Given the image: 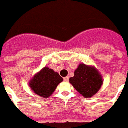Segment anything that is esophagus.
I'll list each match as a JSON object with an SVG mask.
<instances>
[{
  "instance_id": "esophagus-1",
  "label": "esophagus",
  "mask_w": 128,
  "mask_h": 128,
  "mask_svg": "<svg viewBox=\"0 0 128 128\" xmlns=\"http://www.w3.org/2000/svg\"><path fill=\"white\" fill-rule=\"evenodd\" d=\"M68 80H69L68 76H65V77H64V80L65 81V82H68Z\"/></svg>"
}]
</instances>
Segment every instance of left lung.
Wrapping results in <instances>:
<instances>
[{
    "mask_svg": "<svg viewBox=\"0 0 128 128\" xmlns=\"http://www.w3.org/2000/svg\"><path fill=\"white\" fill-rule=\"evenodd\" d=\"M70 83L84 98H91L100 89L102 76L93 66L80 63L70 78Z\"/></svg>",
    "mask_w": 128,
    "mask_h": 128,
    "instance_id": "8db88e82",
    "label": "left lung"
}]
</instances>
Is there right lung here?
I'll use <instances>...</instances> for the list:
<instances>
[{
	"instance_id": "add662e5",
	"label": "right lung",
	"mask_w": 128,
	"mask_h": 128,
	"mask_svg": "<svg viewBox=\"0 0 128 128\" xmlns=\"http://www.w3.org/2000/svg\"><path fill=\"white\" fill-rule=\"evenodd\" d=\"M62 81V77L57 72L45 66L35 73L28 84L35 94L40 97L48 98Z\"/></svg>"
}]
</instances>
